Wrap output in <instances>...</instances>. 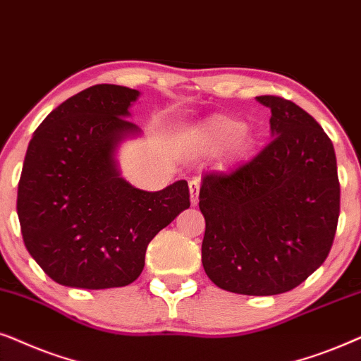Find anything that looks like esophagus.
I'll return each instance as SVG.
<instances>
[{
    "label": "esophagus",
    "instance_id": "34e87169",
    "mask_svg": "<svg viewBox=\"0 0 361 361\" xmlns=\"http://www.w3.org/2000/svg\"><path fill=\"white\" fill-rule=\"evenodd\" d=\"M190 196H191V204H198L200 201V180H191L190 181Z\"/></svg>",
    "mask_w": 361,
    "mask_h": 361
}]
</instances>
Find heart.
I'll return each instance as SVG.
<instances>
[{"label": "heart", "mask_w": 361, "mask_h": 361, "mask_svg": "<svg viewBox=\"0 0 361 361\" xmlns=\"http://www.w3.org/2000/svg\"><path fill=\"white\" fill-rule=\"evenodd\" d=\"M195 142L201 150L214 152L231 143L234 148H246L251 142L244 123L231 115H213L196 128Z\"/></svg>", "instance_id": "heart-1"}]
</instances>
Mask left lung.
Segmentation results:
<instances>
[{"mask_svg":"<svg viewBox=\"0 0 361 361\" xmlns=\"http://www.w3.org/2000/svg\"><path fill=\"white\" fill-rule=\"evenodd\" d=\"M272 140L231 173L204 175L201 261L221 289L276 295L329 256L340 214L337 158L317 120L290 100L261 95Z\"/></svg>","mask_w":361,"mask_h":361,"instance_id":"8db88e82","label":"left lung"}]
</instances>
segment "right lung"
Returning a JSON list of instances; mask_svg holds the SVG:
<instances>
[{
  "mask_svg": "<svg viewBox=\"0 0 361 361\" xmlns=\"http://www.w3.org/2000/svg\"><path fill=\"white\" fill-rule=\"evenodd\" d=\"M138 90L97 84L72 95L32 135L18 185L24 246L61 286L132 284L148 243L190 208L185 180L143 191L120 176L115 150L140 128L127 120Z\"/></svg>",
  "mask_w": 361,
  "mask_h": 361,
  "instance_id": "obj_1",
  "label": "right lung"
}]
</instances>
